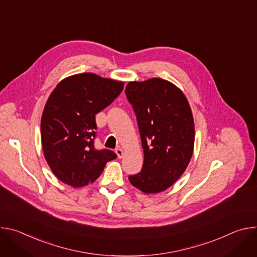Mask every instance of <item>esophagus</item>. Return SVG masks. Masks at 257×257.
<instances>
[{
  "mask_svg": "<svg viewBox=\"0 0 257 257\" xmlns=\"http://www.w3.org/2000/svg\"><path fill=\"white\" fill-rule=\"evenodd\" d=\"M116 154H117V156H118V158L119 159H122L123 158V156H124V152H123V150L122 149H117L116 150Z\"/></svg>",
  "mask_w": 257,
  "mask_h": 257,
  "instance_id": "obj_1",
  "label": "esophagus"
}]
</instances>
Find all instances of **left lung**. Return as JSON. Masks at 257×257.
<instances>
[{"instance_id":"obj_1","label":"left lung","mask_w":257,"mask_h":257,"mask_svg":"<svg viewBox=\"0 0 257 257\" xmlns=\"http://www.w3.org/2000/svg\"><path fill=\"white\" fill-rule=\"evenodd\" d=\"M126 96L135 112L144 161L129 176L146 194L165 191L185 172L194 148V121L189 102L172 82L162 78L131 81Z\"/></svg>"}]
</instances>
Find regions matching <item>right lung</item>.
<instances>
[{
    "instance_id": "right-lung-1",
    "label": "right lung",
    "mask_w": 257,
    "mask_h": 257,
    "mask_svg": "<svg viewBox=\"0 0 257 257\" xmlns=\"http://www.w3.org/2000/svg\"><path fill=\"white\" fill-rule=\"evenodd\" d=\"M124 83L80 73L63 79L49 96L42 122V145L54 175L74 188L94 182L112 151L94 149L95 115L122 92Z\"/></svg>"
}]
</instances>
